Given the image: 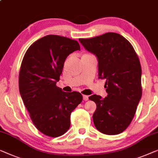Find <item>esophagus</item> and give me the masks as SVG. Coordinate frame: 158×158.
<instances>
[{
  "mask_svg": "<svg viewBox=\"0 0 158 158\" xmlns=\"http://www.w3.org/2000/svg\"><path fill=\"white\" fill-rule=\"evenodd\" d=\"M83 99L84 101H87L89 99V97L87 95H83Z\"/></svg>",
  "mask_w": 158,
  "mask_h": 158,
  "instance_id": "34e87169",
  "label": "esophagus"
}]
</instances>
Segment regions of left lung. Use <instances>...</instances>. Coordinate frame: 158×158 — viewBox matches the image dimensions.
Wrapping results in <instances>:
<instances>
[{"instance_id": "obj_1", "label": "left lung", "mask_w": 158, "mask_h": 158, "mask_svg": "<svg viewBox=\"0 0 158 158\" xmlns=\"http://www.w3.org/2000/svg\"><path fill=\"white\" fill-rule=\"evenodd\" d=\"M79 41L97 56L99 79H106L107 96L89 97L97 104L93 114L95 127L103 134L118 135L130 125L142 97L138 56L130 42L117 33Z\"/></svg>"}]
</instances>
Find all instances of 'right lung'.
Masks as SVG:
<instances>
[{
  "label": "right lung",
  "instance_id": "add662e5",
  "mask_svg": "<svg viewBox=\"0 0 158 158\" xmlns=\"http://www.w3.org/2000/svg\"><path fill=\"white\" fill-rule=\"evenodd\" d=\"M77 50L75 40L48 35L35 41L22 61L20 94L35 127L47 136L67 132L71 113L82 101L81 93L63 92L56 85L66 57Z\"/></svg>",
  "mask_w": 158,
  "mask_h": 158
}]
</instances>
